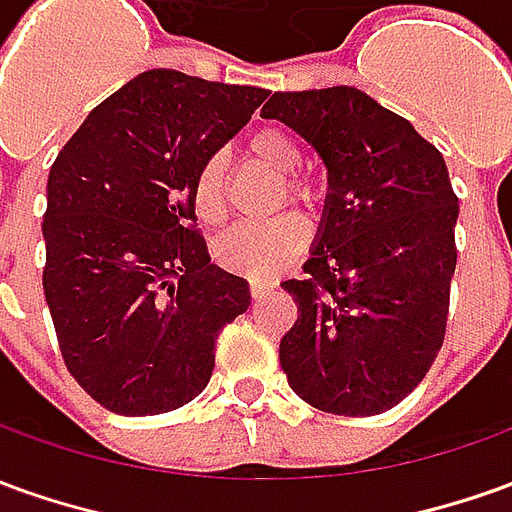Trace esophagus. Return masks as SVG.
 Masks as SVG:
<instances>
[{"label":"esophagus","mask_w":512,"mask_h":512,"mask_svg":"<svg viewBox=\"0 0 512 512\" xmlns=\"http://www.w3.org/2000/svg\"><path fill=\"white\" fill-rule=\"evenodd\" d=\"M266 288H271V282H266V280H252V282H249V293H252L255 299H260V296L266 293Z\"/></svg>","instance_id":"1"}]
</instances>
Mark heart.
<instances>
[{
  "label": "heart",
  "mask_w": 512,
  "mask_h": 512,
  "mask_svg": "<svg viewBox=\"0 0 512 512\" xmlns=\"http://www.w3.org/2000/svg\"><path fill=\"white\" fill-rule=\"evenodd\" d=\"M249 155L260 166L274 171L285 180V191L296 202L310 205L316 199V188L307 180L291 177L305 163V152L296 144V138L280 127L257 130L249 138ZM194 210L199 219L216 227L227 216V199H224V157L210 155L202 160L194 177ZM307 244V224L293 213H282L268 221H244L235 224L216 241V260L221 266L246 274V277H274L282 268H288L302 255Z\"/></svg>",
  "instance_id": "b5f03b06"
}]
</instances>
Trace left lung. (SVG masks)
Returning a JSON list of instances; mask_svg holds the SVG:
<instances>
[{"label": "left lung", "mask_w": 512, "mask_h": 512, "mask_svg": "<svg viewBox=\"0 0 512 512\" xmlns=\"http://www.w3.org/2000/svg\"><path fill=\"white\" fill-rule=\"evenodd\" d=\"M260 116L299 132L330 182L305 274L282 282L299 310L282 371L324 413H385L424 380L446 335L460 205L443 155L349 85L277 91Z\"/></svg>", "instance_id": "1"}]
</instances>
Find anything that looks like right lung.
I'll use <instances>...</instances> for the list:
<instances>
[{"label":"right lung","instance_id":"right-lung-1","mask_svg":"<svg viewBox=\"0 0 512 512\" xmlns=\"http://www.w3.org/2000/svg\"><path fill=\"white\" fill-rule=\"evenodd\" d=\"M268 96L174 69L138 74L60 149L44 213V293L71 377L119 416L205 391L216 338L252 302L210 263L194 177Z\"/></svg>","mask_w":512,"mask_h":512}]
</instances>
